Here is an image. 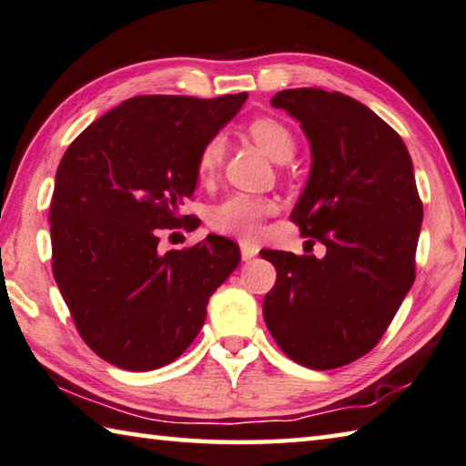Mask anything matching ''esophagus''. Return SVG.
Wrapping results in <instances>:
<instances>
[{"label": "esophagus", "instance_id": "34e87169", "mask_svg": "<svg viewBox=\"0 0 466 466\" xmlns=\"http://www.w3.org/2000/svg\"><path fill=\"white\" fill-rule=\"evenodd\" d=\"M240 252H242V260H250L258 255V247L250 242H240Z\"/></svg>", "mask_w": 466, "mask_h": 466}]
</instances>
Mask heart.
<instances>
[{
  "instance_id": "obj_1",
  "label": "heart",
  "mask_w": 466,
  "mask_h": 466,
  "mask_svg": "<svg viewBox=\"0 0 466 466\" xmlns=\"http://www.w3.org/2000/svg\"><path fill=\"white\" fill-rule=\"evenodd\" d=\"M248 134L277 163H285V160L293 157V134L283 122L275 120V117L258 116L255 120H250ZM224 152L226 140L222 134H214V137H209L204 142V147L199 148L196 165L199 181H209L218 173L224 160ZM275 209L277 204L270 198L250 196V193H232V196L224 198L211 209L209 226L219 234L234 236V238L240 240H255L265 218L275 214Z\"/></svg>"
}]
</instances>
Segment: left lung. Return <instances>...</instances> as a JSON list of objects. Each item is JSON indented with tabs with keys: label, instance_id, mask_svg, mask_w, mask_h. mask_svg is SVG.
<instances>
[{
	"label": "left lung",
	"instance_id": "left-lung-1",
	"mask_svg": "<svg viewBox=\"0 0 466 466\" xmlns=\"http://www.w3.org/2000/svg\"><path fill=\"white\" fill-rule=\"evenodd\" d=\"M270 104L298 117L311 145L291 222L326 257L262 250L277 268L262 316L291 360L338 369L375 349L413 285L424 206L408 148L373 109L316 87L279 91Z\"/></svg>",
	"mask_w": 466,
	"mask_h": 466
}]
</instances>
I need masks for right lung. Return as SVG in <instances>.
<instances>
[{
	"instance_id": "obj_1",
	"label": "right lung",
	"mask_w": 466,
	"mask_h": 466,
	"mask_svg": "<svg viewBox=\"0 0 466 466\" xmlns=\"http://www.w3.org/2000/svg\"><path fill=\"white\" fill-rule=\"evenodd\" d=\"M247 97H130L63 155L48 214L53 275L83 342L109 365L140 373L179 359L238 267V244L222 236L168 252L158 242L196 228L179 208L196 189L199 148Z\"/></svg>"
}]
</instances>
